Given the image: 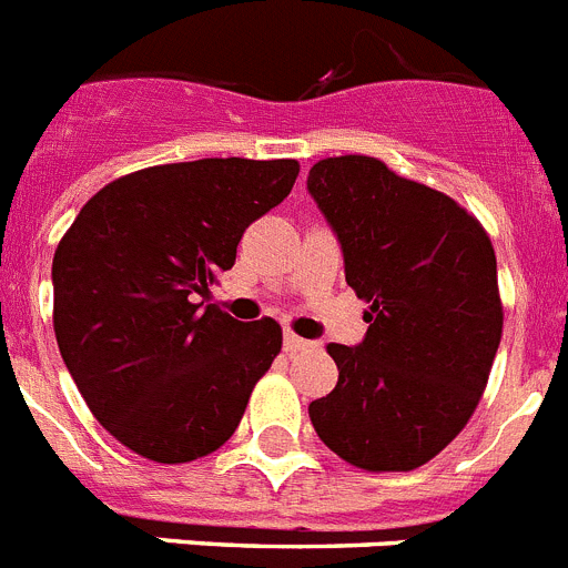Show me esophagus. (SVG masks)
Wrapping results in <instances>:
<instances>
[{
	"label": "esophagus",
	"instance_id": "34e87169",
	"mask_svg": "<svg viewBox=\"0 0 568 568\" xmlns=\"http://www.w3.org/2000/svg\"><path fill=\"white\" fill-rule=\"evenodd\" d=\"M311 345H314V342H308V339H303V336L291 334V331H285V334H283V347H285V351H288V354H296V351H305V347H311Z\"/></svg>",
	"mask_w": 568,
	"mask_h": 568
}]
</instances>
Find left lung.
I'll use <instances>...</instances> for the list:
<instances>
[{
  "mask_svg": "<svg viewBox=\"0 0 568 568\" xmlns=\"http://www.w3.org/2000/svg\"><path fill=\"white\" fill-rule=\"evenodd\" d=\"M308 192L365 300L359 345H328L339 382L308 405L316 436L359 469L407 473L473 416L504 328L493 243L444 192L367 155L325 158Z\"/></svg>",
  "mask_w": 568,
  "mask_h": 568,
  "instance_id": "1",
  "label": "left lung"
}]
</instances>
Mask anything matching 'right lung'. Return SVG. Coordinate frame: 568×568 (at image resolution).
<instances>
[{
  "instance_id": "add662e5",
  "label": "right lung",
  "mask_w": 568,
  "mask_h": 568,
  "mask_svg": "<svg viewBox=\"0 0 568 568\" xmlns=\"http://www.w3.org/2000/svg\"><path fill=\"white\" fill-rule=\"evenodd\" d=\"M296 161L203 158L106 183L53 257V328L87 407L138 456L183 464L226 444L283 347L272 316L203 305Z\"/></svg>"
}]
</instances>
